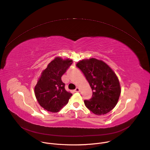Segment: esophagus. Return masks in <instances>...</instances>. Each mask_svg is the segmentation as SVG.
I'll list each match as a JSON object with an SVG mask.
<instances>
[{"mask_svg":"<svg viewBox=\"0 0 150 150\" xmlns=\"http://www.w3.org/2000/svg\"><path fill=\"white\" fill-rule=\"evenodd\" d=\"M80 91V90H79V88H78V87H76L75 90H74V91L75 92H79Z\"/></svg>","mask_w":150,"mask_h":150,"instance_id":"esophagus-1","label":"esophagus"}]
</instances>
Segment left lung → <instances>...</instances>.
<instances>
[{
    "instance_id": "obj_1",
    "label": "left lung",
    "mask_w": 150,
    "mask_h": 150,
    "mask_svg": "<svg viewBox=\"0 0 150 150\" xmlns=\"http://www.w3.org/2000/svg\"><path fill=\"white\" fill-rule=\"evenodd\" d=\"M76 66L85 75L92 89L86 106L94 114L100 115L110 112L117 105L121 93L119 80L106 63L94 58L79 61Z\"/></svg>"
}]
</instances>
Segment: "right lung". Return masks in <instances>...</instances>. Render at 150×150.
Wrapping results in <instances>:
<instances>
[{"label": "right lung", "mask_w": 150, "mask_h": 150, "mask_svg": "<svg viewBox=\"0 0 150 150\" xmlns=\"http://www.w3.org/2000/svg\"><path fill=\"white\" fill-rule=\"evenodd\" d=\"M71 59L56 57L44 70L35 87V94L39 103L45 110L57 112L65 106L72 94L64 88L61 77L72 64Z\"/></svg>", "instance_id": "right-lung-1"}]
</instances>
